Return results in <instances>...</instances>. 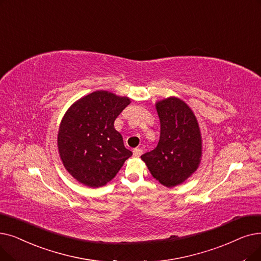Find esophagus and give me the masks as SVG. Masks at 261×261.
I'll return each instance as SVG.
<instances>
[{
    "instance_id": "obj_1",
    "label": "esophagus",
    "mask_w": 261,
    "mask_h": 261,
    "mask_svg": "<svg viewBox=\"0 0 261 261\" xmlns=\"http://www.w3.org/2000/svg\"><path fill=\"white\" fill-rule=\"evenodd\" d=\"M143 153V150L141 149V148H135L134 150H133V155L134 156H141V154Z\"/></svg>"
}]
</instances>
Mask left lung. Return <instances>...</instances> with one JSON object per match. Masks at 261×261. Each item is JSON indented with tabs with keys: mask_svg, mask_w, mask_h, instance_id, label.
<instances>
[{
	"mask_svg": "<svg viewBox=\"0 0 261 261\" xmlns=\"http://www.w3.org/2000/svg\"><path fill=\"white\" fill-rule=\"evenodd\" d=\"M161 123L160 140L155 148L141 158L152 177L173 188L193 174L200 162L201 138L192 110L175 97L155 105Z\"/></svg>",
	"mask_w": 261,
	"mask_h": 261,
	"instance_id": "obj_1",
	"label": "left lung"
}]
</instances>
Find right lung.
Instances as JSON below:
<instances>
[{
	"mask_svg": "<svg viewBox=\"0 0 261 261\" xmlns=\"http://www.w3.org/2000/svg\"><path fill=\"white\" fill-rule=\"evenodd\" d=\"M129 103L127 97L98 90L67 111L59 130V151L67 171L81 184L106 186L132 155L114 128L115 119Z\"/></svg>",
	"mask_w": 261,
	"mask_h": 261,
	"instance_id": "1",
	"label": "right lung"
}]
</instances>
